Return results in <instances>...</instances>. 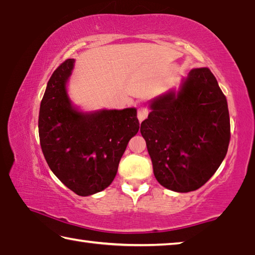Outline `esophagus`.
<instances>
[{
  "label": "esophagus",
  "mask_w": 255,
  "mask_h": 255,
  "mask_svg": "<svg viewBox=\"0 0 255 255\" xmlns=\"http://www.w3.org/2000/svg\"><path fill=\"white\" fill-rule=\"evenodd\" d=\"M148 112H149V111H148L147 108L141 107V108H139V109H138L137 118H138V120H139V123H141V122H143V120H145L146 118H147Z\"/></svg>",
  "instance_id": "esophagus-1"
}]
</instances>
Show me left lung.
Wrapping results in <instances>:
<instances>
[{
	"instance_id": "obj_1",
	"label": "left lung",
	"mask_w": 255,
	"mask_h": 255,
	"mask_svg": "<svg viewBox=\"0 0 255 255\" xmlns=\"http://www.w3.org/2000/svg\"><path fill=\"white\" fill-rule=\"evenodd\" d=\"M140 132L164 188L189 192L202 187L225 158L231 138L226 98L209 68H195L148 102Z\"/></svg>"
}]
</instances>
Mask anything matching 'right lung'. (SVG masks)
Listing matches in <instances>:
<instances>
[{
	"label": "right lung",
	"mask_w": 255,
	"mask_h": 255,
	"mask_svg": "<svg viewBox=\"0 0 255 255\" xmlns=\"http://www.w3.org/2000/svg\"><path fill=\"white\" fill-rule=\"evenodd\" d=\"M75 59L58 66L40 103V146L53 173L82 197L109 187L128 141L138 132L136 108L82 111L72 102L67 83Z\"/></svg>",
	"instance_id": "obj_1"
}]
</instances>
